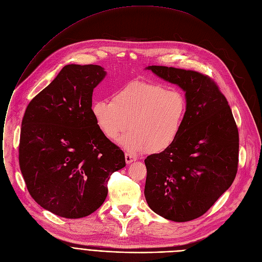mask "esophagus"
<instances>
[{"label":"esophagus","instance_id":"34e87169","mask_svg":"<svg viewBox=\"0 0 262 262\" xmlns=\"http://www.w3.org/2000/svg\"><path fill=\"white\" fill-rule=\"evenodd\" d=\"M125 158H126V163L127 164H131L132 162H135V160H136V158L132 154H130V153H126L125 154Z\"/></svg>","mask_w":262,"mask_h":262}]
</instances>
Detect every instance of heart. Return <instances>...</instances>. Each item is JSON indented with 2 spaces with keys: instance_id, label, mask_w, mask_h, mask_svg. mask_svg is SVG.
Returning a JSON list of instances; mask_svg holds the SVG:
<instances>
[{
  "instance_id": "b5f03b06",
  "label": "heart",
  "mask_w": 262,
  "mask_h": 262,
  "mask_svg": "<svg viewBox=\"0 0 262 262\" xmlns=\"http://www.w3.org/2000/svg\"><path fill=\"white\" fill-rule=\"evenodd\" d=\"M186 96L162 84L135 80L117 91L111 102L93 103L91 112L99 131L110 140L127 128L123 146L131 152L160 153L169 149L182 132L187 115Z\"/></svg>"
}]
</instances>
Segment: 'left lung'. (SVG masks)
Listing matches in <instances>:
<instances>
[{
	"instance_id": "8db88e82",
	"label": "left lung",
	"mask_w": 262,
	"mask_h": 262,
	"mask_svg": "<svg viewBox=\"0 0 262 262\" xmlns=\"http://www.w3.org/2000/svg\"><path fill=\"white\" fill-rule=\"evenodd\" d=\"M148 69L183 88L188 109L175 143L145 159V197L156 214L190 221L203 216L233 184L238 128L226 96L209 75L166 66Z\"/></svg>"
}]
</instances>
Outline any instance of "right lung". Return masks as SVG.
Returning a JSON list of instances; mask_svg holds the SVG:
<instances>
[{
    "instance_id": "1",
    "label": "right lung",
    "mask_w": 262,
    "mask_h": 262,
    "mask_svg": "<svg viewBox=\"0 0 262 262\" xmlns=\"http://www.w3.org/2000/svg\"><path fill=\"white\" fill-rule=\"evenodd\" d=\"M105 75L98 65H67L26 108L19 169L31 197L57 216L92 214L104 204L111 174L126 166L91 112L93 89Z\"/></svg>"
}]
</instances>
